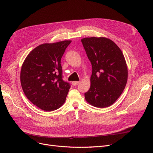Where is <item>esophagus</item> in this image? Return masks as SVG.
<instances>
[{
	"instance_id": "obj_1",
	"label": "esophagus",
	"mask_w": 153,
	"mask_h": 153,
	"mask_svg": "<svg viewBox=\"0 0 153 153\" xmlns=\"http://www.w3.org/2000/svg\"><path fill=\"white\" fill-rule=\"evenodd\" d=\"M72 84L74 86H76L79 84V81H74V82H72Z\"/></svg>"
}]
</instances>
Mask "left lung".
I'll return each instance as SVG.
<instances>
[{
  "label": "left lung",
  "mask_w": 153,
  "mask_h": 153,
  "mask_svg": "<svg viewBox=\"0 0 153 153\" xmlns=\"http://www.w3.org/2000/svg\"><path fill=\"white\" fill-rule=\"evenodd\" d=\"M81 42L91 62V87L84 94L91 105L105 108L122 94L128 79V69L119 47L105 37L84 38Z\"/></svg>",
  "instance_id": "8db88e82"
}]
</instances>
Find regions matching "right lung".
Here are the masks:
<instances>
[{"label":"right lung","mask_w":153,"mask_h":153,"mask_svg":"<svg viewBox=\"0 0 153 153\" xmlns=\"http://www.w3.org/2000/svg\"><path fill=\"white\" fill-rule=\"evenodd\" d=\"M71 40L45 43L32 50L20 72L22 89L27 99L38 108L51 111L65 102L71 87L62 80L61 59Z\"/></svg>","instance_id":"add662e5"}]
</instances>
